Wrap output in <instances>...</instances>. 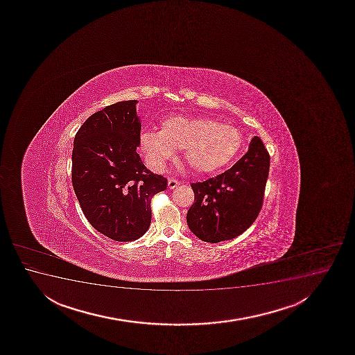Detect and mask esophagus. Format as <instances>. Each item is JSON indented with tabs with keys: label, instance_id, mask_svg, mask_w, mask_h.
<instances>
[{
	"label": "esophagus",
	"instance_id": "obj_1",
	"mask_svg": "<svg viewBox=\"0 0 355 355\" xmlns=\"http://www.w3.org/2000/svg\"><path fill=\"white\" fill-rule=\"evenodd\" d=\"M180 185V180H175V178H170V180H167V187L168 189H177Z\"/></svg>",
	"mask_w": 355,
	"mask_h": 355
}]
</instances>
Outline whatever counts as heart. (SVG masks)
Listing matches in <instances>:
<instances>
[{"label": "heart", "mask_w": 355, "mask_h": 355, "mask_svg": "<svg viewBox=\"0 0 355 355\" xmlns=\"http://www.w3.org/2000/svg\"><path fill=\"white\" fill-rule=\"evenodd\" d=\"M243 145L241 132L208 117H171L162 130H144L140 147L147 162L162 171L175 159V150H185V162L193 171L210 173L228 166Z\"/></svg>", "instance_id": "b5f03b06"}]
</instances>
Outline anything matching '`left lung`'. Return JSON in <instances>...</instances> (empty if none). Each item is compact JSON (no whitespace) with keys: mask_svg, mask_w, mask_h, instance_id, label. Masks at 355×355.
Returning <instances> with one entry per match:
<instances>
[{"mask_svg":"<svg viewBox=\"0 0 355 355\" xmlns=\"http://www.w3.org/2000/svg\"><path fill=\"white\" fill-rule=\"evenodd\" d=\"M270 155L259 137L230 170L202 183H192L195 203L189 209V228L202 241H225L250 227L263 207Z\"/></svg>","mask_w":355,"mask_h":355,"instance_id":"8db88e82","label":"left lung"}]
</instances>
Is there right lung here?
<instances>
[{
    "label": "right lung",
    "instance_id": "1",
    "mask_svg": "<svg viewBox=\"0 0 355 355\" xmlns=\"http://www.w3.org/2000/svg\"><path fill=\"white\" fill-rule=\"evenodd\" d=\"M138 101H121L92 114L77 132L72 185L90 225L115 241H133L150 225V198L167 180L142 163Z\"/></svg>",
    "mask_w": 355,
    "mask_h": 355
}]
</instances>
